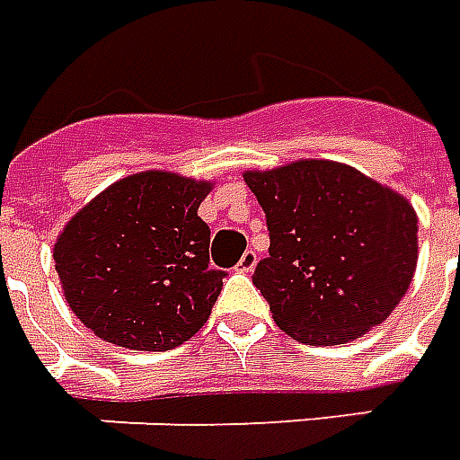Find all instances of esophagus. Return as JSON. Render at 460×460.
I'll return each mask as SVG.
<instances>
[{
    "mask_svg": "<svg viewBox=\"0 0 460 460\" xmlns=\"http://www.w3.org/2000/svg\"><path fill=\"white\" fill-rule=\"evenodd\" d=\"M255 265H257V252H252V250H247L245 255L240 257V262H237V272H252V270H255Z\"/></svg>",
    "mask_w": 460,
    "mask_h": 460,
    "instance_id": "1",
    "label": "esophagus"
}]
</instances>
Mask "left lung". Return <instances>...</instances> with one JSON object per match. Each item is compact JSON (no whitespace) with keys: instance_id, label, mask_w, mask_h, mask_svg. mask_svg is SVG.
I'll list each match as a JSON object with an SVG mask.
<instances>
[{"instance_id":"left-lung-1","label":"left lung","mask_w":460,"mask_h":460,"mask_svg":"<svg viewBox=\"0 0 460 460\" xmlns=\"http://www.w3.org/2000/svg\"><path fill=\"white\" fill-rule=\"evenodd\" d=\"M262 205L270 257L255 288L277 327L312 347L359 340L409 289L419 260L413 205L337 161H302L243 172Z\"/></svg>"}]
</instances>
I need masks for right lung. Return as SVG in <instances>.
Instances as JSON below:
<instances>
[{"label":"right lung","instance_id":"add662e5","mask_svg":"<svg viewBox=\"0 0 460 460\" xmlns=\"http://www.w3.org/2000/svg\"><path fill=\"white\" fill-rule=\"evenodd\" d=\"M213 190L171 171H143L101 190L54 243L68 307L103 341L136 351L181 347L223 289L210 227L198 208Z\"/></svg>","mask_w":460,"mask_h":460}]
</instances>
